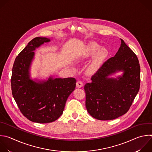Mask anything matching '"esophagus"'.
I'll list each match as a JSON object with an SVG mask.
<instances>
[{
    "mask_svg": "<svg viewBox=\"0 0 152 152\" xmlns=\"http://www.w3.org/2000/svg\"><path fill=\"white\" fill-rule=\"evenodd\" d=\"M83 83L82 82L79 80V81H77V83H76V87H77V88H81V87L83 86Z\"/></svg>",
    "mask_w": 152,
    "mask_h": 152,
    "instance_id": "34e87169",
    "label": "esophagus"
}]
</instances>
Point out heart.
Here are the masks:
<instances>
[{"instance_id": "b5f03b06", "label": "heart", "mask_w": 152, "mask_h": 152, "mask_svg": "<svg viewBox=\"0 0 152 152\" xmlns=\"http://www.w3.org/2000/svg\"><path fill=\"white\" fill-rule=\"evenodd\" d=\"M94 55L93 60L88 67L89 73H94L99 69L101 64L108 57L109 52L107 49L101 48L98 43L90 42L84 47L81 60H86Z\"/></svg>"}]
</instances>
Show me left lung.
<instances>
[{"label":"left lung","instance_id":"left-lung-1","mask_svg":"<svg viewBox=\"0 0 152 152\" xmlns=\"http://www.w3.org/2000/svg\"><path fill=\"white\" fill-rule=\"evenodd\" d=\"M121 46L116 55L101 67L86 83L85 105L94 118L113 120L125 114L138 92L140 66L137 57L121 39ZM121 71V75L110 78Z\"/></svg>","mask_w":152,"mask_h":152}]
</instances>
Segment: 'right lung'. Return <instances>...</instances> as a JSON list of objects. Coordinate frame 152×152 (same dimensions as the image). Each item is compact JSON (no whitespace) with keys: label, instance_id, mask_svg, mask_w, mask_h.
Instances as JSON below:
<instances>
[{"label":"right lung","instance_id":"add662e5","mask_svg":"<svg viewBox=\"0 0 152 152\" xmlns=\"http://www.w3.org/2000/svg\"><path fill=\"white\" fill-rule=\"evenodd\" d=\"M50 41L49 38L37 37L28 43L15 60L11 80L13 97L22 114L30 121L40 124L54 122L63 114L76 82L73 77L31 78L34 51Z\"/></svg>","mask_w":152,"mask_h":152}]
</instances>
